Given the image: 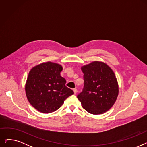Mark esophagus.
I'll list each match as a JSON object with an SVG mask.
<instances>
[{
  "label": "esophagus",
  "instance_id": "esophagus-1",
  "mask_svg": "<svg viewBox=\"0 0 147 147\" xmlns=\"http://www.w3.org/2000/svg\"><path fill=\"white\" fill-rule=\"evenodd\" d=\"M73 91H74V94H77V92H78V90H77V89H74Z\"/></svg>",
  "mask_w": 147,
  "mask_h": 147
}]
</instances>
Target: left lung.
<instances>
[{"label": "left lung", "mask_w": 147, "mask_h": 147, "mask_svg": "<svg viewBox=\"0 0 147 147\" xmlns=\"http://www.w3.org/2000/svg\"><path fill=\"white\" fill-rule=\"evenodd\" d=\"M81 69L84 84L78 98L83 108L92 114L109 111L119 95V84L113 69L101 61L92 62Z\"/></svg>", "instance_id": "obj_1"}]
</instances>
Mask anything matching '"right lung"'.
Here are the masks:
<instances>
[{
	"instance_id": "obj_1",
	"label": "right lung",
	"mask_w": 147,
	"mask_h": 147,
	"mask_svg": "<svg viewBox=\"0 0 147 147\" xmlns=\"http://www.w3.org/2000/svg\"><path fill=\"white\" fill-rule=\"evenodd\" d=\"M63 67L59 64L46 62L31 69L25 85L28 101L42 113L57 110L65 100L74 94L65 86V79L61 76Z\"/></svg>"
}]
</instances>
